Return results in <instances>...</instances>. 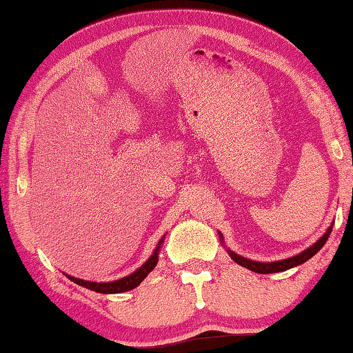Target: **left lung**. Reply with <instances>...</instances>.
I'll list each match as a JSON object with an SVG mask.
<instances>
[{
  "instance_id": "8db88e82",
  "label": "left lung",
  "mask_w": 353,
  "mask_h": 353,
  "mask_svg": "<svg viewBox=\"0 0 353 353\" xmlns=\"http://www.w3.org/2000/svg\"><path fill=\"white\" fill-rule=\"evenodd\" d=\"M332 229H333V223L328 226V229L325 231V234L317 240L316 243H312L310 248H306L301 251V253L295 254L292 257H288V259H283V261H273V262H259V261H253V259H248V257H243L237 253H234L232 250L226 248L228 254L231 256V259L234 262H237L239 265H242L245 268H248L251 272H256V273H262V275H265V273H278V272H284V270H289V268H294L300 264H303L307 259H311L312 256H314L319 250H321L323 245L327 243V239L330 237V234H332ZM220 234V242L225 245V239H223V234Z\"/></svg>"
}]
</instances>
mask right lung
I'll use <instances>...</instances> for the list:
<instances>
[{"instance_id": "right-lung-1", "label": "right lung", "mask_w": 353, "mask_h": 353, "mask_svg": "<svg viewBox=\"0 0 353 353\" xmlns=\"http://www.w3.org/2000/svg\"><path fill=\"white\" fill-rule=\"evenodd\" d=\"M163 240H165V236L160 239V242L157 243L154 253L150 254L149 259L144 262L141 267L137 268V270L130 273V275H127L124 278H119V279H114V281L97 283V281H86V279L75 278L72 275H67V273H64V275L69 278L70 281H74L75 284H78V286H83V288H86L89 290H94V292H99V294H122V292H127V290H132V289H135L137 286H139L143 279L154 270L157 262H159V254H160L161 245H163Z\"/></svg>"}]
</instances>
